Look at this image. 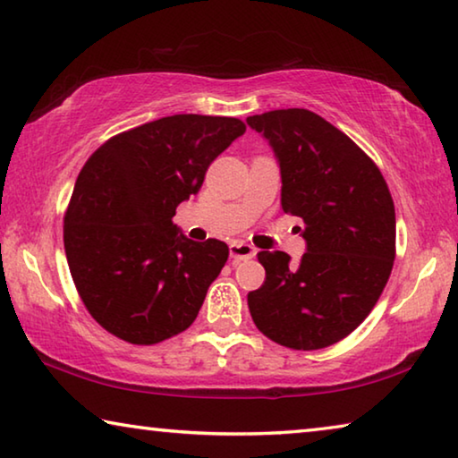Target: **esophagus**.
Listing matches in <instances>:
<instances>
[{
	"label": "esophagus",
	"mask_w": 458,
	"mask_h": 458,
	"mask_svg": "<svg viewBox=\"0 0 458 458\" xmlns=\"http://www.w3.org/2000/svg\"><path fill=\"white\" fill-rule=\"evenodd\" d=\"M230 257L234 260H248V259H254L257 257V250L250 244H244V242H232L230 244Z\"/></svg>",
	"instance_id": "esophagus-1"
}]
</instances>
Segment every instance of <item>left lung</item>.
<instances>
[{"instance_id":"1","label":"left lung","mask_w":458,"mask_h":458,"mask_svg":"<svg viewBox=\"0 0 458 458\" xmlns=\"http://www.w3.org/2000/svg\"><path fill=\"white\" fill-rule=\"evenodd\" d=\"M273 147L281 204L305 222L307 252L262 250L267 278L248 293L252 321L291 350H323L366 319L396 259V212L382 172L350 137L307 108L246 119Z\"/></svg>"}]
</instances>
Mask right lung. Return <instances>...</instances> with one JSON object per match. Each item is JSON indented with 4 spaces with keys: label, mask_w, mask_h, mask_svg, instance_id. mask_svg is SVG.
<instances>
[{
    "label": "right lung",
    "mask_w": 458,
    "mask_h": 458,
    "mask_svg": "<svg viewBox=\"0 0 458 458\" xmlns=\"http://www.w3.org/2000/svg\"><path fill=\"white\" fill-rule=\"evenodd\" d=\"M244 131L240 119L174 114L111 137L81 169L66 260L84 307L114 337L153 345L196 321L228 246L185 238L175 208Z\"/></svg>",
    "instance_id": "right-lung-1"
}]
</instances>
